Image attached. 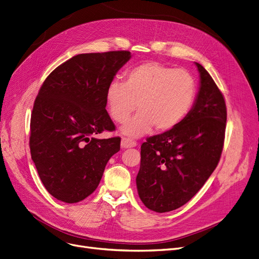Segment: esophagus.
I'll use <instances>...</instances> for the list:
<instances>
[{
  "mask_svg": "<svg viewBox=\"0 0 259 259\" xmlns=\"http://www.w3.org/2000/svg\"><path fill=\"white\" fill-rule=\"evenodd\" d=\"M120 145L122 148H131L137 146V142L130 138H122Z\"/></svg>",
  "mask_w": 259,
  "mask_h": 259,
  "instance_id": "esophagus-1",
  "label": "esophagus"
}]
</instances>
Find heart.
<instances>
[{"instance_id": "b5f03b06", "label": "heart", "mask_w": 259, "mask_h": 259, "mask_svg": "<svg viewBox=\"0 0 259 259\" xmlns=\"http://www.w3.org/2000/svg\"><path fill=\"white\" fill-rule=\"evenodd\" d=\"M196 96L193 75L158 62H145L132 68L124 83L113 81L107 89V103L114 121L122 123L130 137H141L152 128L164 132L175 128L190 112Z\"/></svg>"}]
</instances>
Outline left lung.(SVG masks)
I'll return each mask as SVG.
<instances>
[{"mask_svg":"<svg viewBox=\"0 0 259 259\" xmlns=\"http://www.w3.org/2000/svg\"><path fill=\"white\" fill-rule=\"evenodd\" d=\"M195 64L200 82L192 109L178 126L147 138L141 146L138 192L143 204L156 212L188 203L212 174L223 150L224 96L204 67Z\"/></svg>","mask_w":259,"mask_h":259,"instance_id":"8db88e82","label":"left lung"}]
</instances>
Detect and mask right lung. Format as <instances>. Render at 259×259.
<instances>
[{
  "label": "right lung",
  "instance_id": "1",
  "mask_svg": "<svg viewBox=\"0 0 259 259\" xmlns=\"http://www.w3.org/2000/svg\"><path fill=\"white\" fill-rule=\"evenodd\" d=\"M131 57L129 51L78 54L47 76L31 115L30 149L41 183L53 197L73 204L98 187L120 138L96 139L115 130L107 89Z\"/></svg>",
  "mask_w": 259,
  "mask_h": 259
}]
</instances>
